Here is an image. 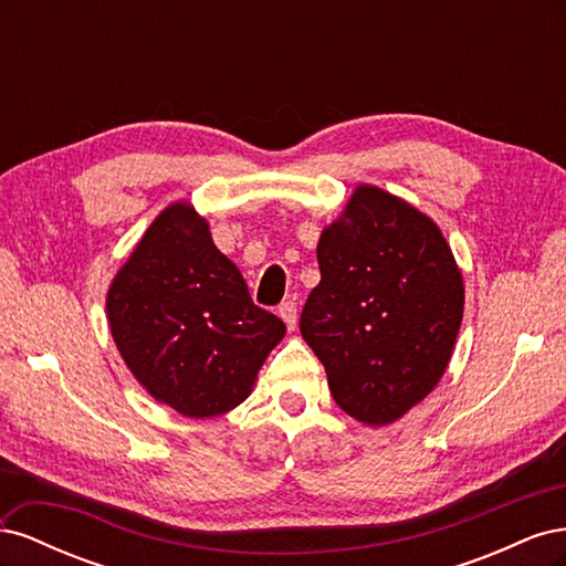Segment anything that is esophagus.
<instances>
[{"label":"esophagus","instance_id":"esophagus-1","mask_svg":"<svg viewBox=\"0 0 566 566\" xmlns=\"http://www.w3.org/2000/svg\"><path fill=\"white\" fill-rule=\"evenodd\" d=\"M279 316L285 321V325H287V331H295V325H297V302H283L281 306H279Z\"/></svg>","mask_w":566,"mask_h":566}]
</instances>
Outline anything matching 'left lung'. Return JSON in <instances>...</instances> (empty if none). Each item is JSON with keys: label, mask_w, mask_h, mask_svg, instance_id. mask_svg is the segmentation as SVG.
Wrapping results in <instances>:
<instances>
[{"label": "left lung", "mask_w": 566, "mask_h": 566, "mask_svg": "<svg viewBox=\"0 0 566 566\" xmlns=\"http://www.w3.org/2000/svg\"><path fill=\"white\" fill-rule=\"evenodd\" d=\"M321 283L300 333L337 406L366 424L399 420L441 380L465 287L439 227L382 188L358 186L321 233Z\"/></svg>", "instance_id": "8db88e82"}]
</instances>
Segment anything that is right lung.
Returning a JSON list of instances; mask_svg holds the SVG:
<instances>
[{"mask_svg": "<svg viewBox=\"0 0 566 566\" xmlns=\"http://www.w3.org/2000/svg\"><path fill=\"white\" fill-rule=\"evenodd\" d=\"M108 323L127 368L150 397L186 418L241 403L285 323L256 306L188 202L148 227L108 290Z\"/></svg>", "mask_w": 566, "mask_h": 566, "instance_id": "add662e5", "label": "right lung"}]
</instances>
